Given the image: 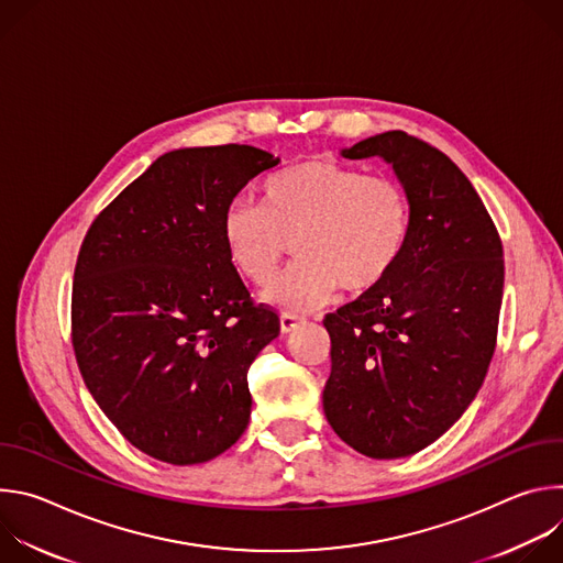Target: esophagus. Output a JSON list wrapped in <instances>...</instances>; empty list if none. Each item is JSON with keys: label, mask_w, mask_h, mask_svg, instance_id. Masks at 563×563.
<instances>
[{"label": "esophagus", "mask_w": 563, "mask_h": 563, "mask_svg": "<svg viewBox=\"0 0 563 563\" xmlns=\"http://www.w3.org/2000/svg\"><path fill=\"white\" fill-rule=\"evenodd\" d=\"M302 323V318L296 313H280V332L289 334L291 330H296Z\"/></svg>", "instance_id": "1"}]
</instances>
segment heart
Instances as JSON below:
<instances>
[{"instance_id":"b5f03b06","label":"heart","mask_w":563,"mask_h":563,"mask_svg":"<svg viewBox=\"0 0 563 563\" xmlns=\"http://www.w3.org/2000/svg\"><path fill=\"white\" fill-rule=\"evenodd\" d=\"M406 189L389 176H365L332 157H311L272 174L263 205L235 198L222 213V243L231 267L254 285L278 272L287 240L300 261L265 300L287 311L325 305L339 287L376 289L398 265L410 238Z\"/></svg>"}]
</instances>
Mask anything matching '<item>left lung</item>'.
<instances>
[{"instance_id": "8db88e82", "label": "left lung", "mask_w": 563, "mask_h": 563, "mask_svg": "<svg viewBox=\"0 0 563 563\" xmlns=\"http://www.w3.org/2000/svg\"><path fill=\"white\" fill-rule=\"evenodd\" d=\"M341 155L391 165L412 224L387 280L323 320L332 339L323 410L356 452L400 459L445 434L484 385L497 345L504 247L470 180L428 142L387 131Z\"/></svg>"}]
</instances>
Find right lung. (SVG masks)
Listing matches in <instances>:
<instances>
[{
  "instance_id": "right-lung-1",
  "label": "right lung",
  "mask_w": 563,
  "mask_h": 563,
  "mask_svg": "<svg viewBox=\"0 0 563 563\" xmlns=\"http://www.w3.org/2000/svg\"><path fill=\"white\" fill-rule=\"evenodd\" d=\"M280 157L247 146L159 155L79 247L70 332L100 410L144 454L211 461L247 430V372L280 320L254 305L222 243V213Z\"/></svg>"
}]
</instances>
